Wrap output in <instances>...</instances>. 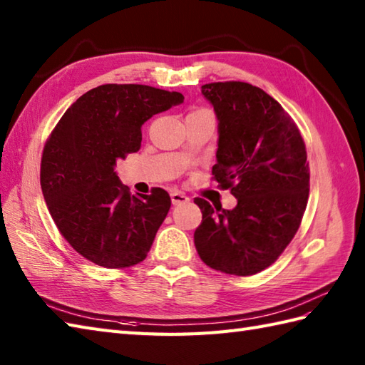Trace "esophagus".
I'll use <instances>...</instances> for the list:
<instances>
[{"label":"esophagus","instance_id":"obj_1","mask_svg":"<svg viewBox=\"0 0 365 365\" xmlns=\"http://www.w3.org/2000/svg\"><path fill=\"white\" fill-rule=\"evenodd\" d=\"M170 200H173L174 205H182V204H188L190 197L185 196L180 191H174V192H170Z\"/></svg>","mask_w":365,"mask_h":365}]
</instances>
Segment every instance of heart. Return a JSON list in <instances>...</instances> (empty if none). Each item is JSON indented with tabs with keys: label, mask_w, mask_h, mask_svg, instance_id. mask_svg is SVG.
Wrapping results in <instances>:
<instances>
[{
	"label": "heart",
	"mask_w": 365,
	"mask_h": 365,
	"mask_svg": "<svg viewBox=\"0 0 365 365\" xmlns=\"http://www.w3.org/2000/svg\"><path fill=\"white\" fill-rule=\"evenodd\" d=\"M197 111H205V110H197ZM197 111H192V113H197Z\"/></svg>",
	"instance_id": "1"
}]
</instances>
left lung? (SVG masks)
I'll return each instance as SVG.
<instances>
[{
	"label": "left lung",
	"mask_w": 365,
	"mask_h": 365,
	"mask_svg": "<svg viewBox=\"0 0 365 365\" xmlns=\"http://www.w3.org/2000/svg\"><path fill=\"white\" fill-rule=\"evenodd\" d=\"M218 119L212 169L237 197L232 210L196 197L202 222L199 257L213 269L251 276L268 268L292 242L309 197V163L298 127L265 91L250 83L202 86Z\"/></svg>",
	"instance_id": "8db88e82"
}]
</instances>
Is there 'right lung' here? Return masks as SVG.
Here are the masks:
<instances>
[{"instance_id":"1","label":"right lung","mask_w":365,"mask_h":365,"mask_svg":"<svg viewBox=\"0 0 365 365\" xmlns=\"http://www.w3.org/2000/svg\"><path fill=\"white\" fill-rule=\"evenodd\" d=\"M180 92L103 84L83 94L54 127L41 165L51 218L73 250L105 268L143 262L170 207L165 190L131 195L115 163L141 147V127L180 105Z\"/></svg>"}]
</instances>
